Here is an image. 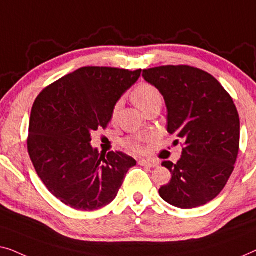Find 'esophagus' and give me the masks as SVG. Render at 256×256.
Returning <instances> with one entry per match:
<instances>
[{
	"instance_id": "1",
	"label": "esophagus",
	"mask_w": 256,
	"mask_h": 256,
	"mask_svg": "<svg viewBox=\"0 0 256 256\" xmlns=\"http://www.w3.org/2000/svg\"><path fill=\"white\" fill-rule=\"evenodd\" d=\"M139 164L144 166V167L156 168V167H158V164H158L156 161H154V160H140Z\"/></svg>"
}]
</instances>
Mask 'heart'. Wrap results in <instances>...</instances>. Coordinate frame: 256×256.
Segmentation results:
<instances>
[{"instance_id":"heart-1","label":"heart","mask_w":256,"mask_h":256,"mask_svg":"<svg viewBox=\"0 0 256 256\" xmlns=\"http://www.w3.org/2000/svg\"><path fill=\"white\" fill-rule=\"evenodd\" d=\"M132 98L134 100L136 106H138L144 112H146L150 108L154 106L156 104L162 103V96H161L160 92L154 86L150 84H140L139 86H136V89L132 92ZM120 108V102L117 103L114 108V111H112L114 118L117 116ZM125 145H126L130 150H136V152H139V150H142V148L139 139H128L125 142Z\"/></svg>"}]
</instances>
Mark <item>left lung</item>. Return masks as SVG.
<instances>
[{"mask_svg":"<svg viewBox=\"0 0 256 256\" xmlns=\"http://www.w3.org/2000/svg\"><path fill=\"white\" fill-rule=\"evenodd\" d=\"M142 78L164 96L168 133L184 142L178 164L162 162L172 180L159 189L161 198L180 208L208 203L224 189L239 153L232 97L212 75L190 66L144 70Z\"/></svg>","mask_w":256,"mask_h":256,"instance_id":"8db88e82","label":"left lung"}]
</instances>
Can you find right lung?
I'll use <instances>...</instances> for the list:
<instances>
[{
  "instance_id": "1",
  "label": "right lung",
  "mask_w": 256,
  "mask_h": 256,
  "mask_svg": "<svg viewBox=\"0 0 256 256\" xmlns=\"http://www.w3.org/2000/svg\"><path fill=\"white\" fill-rule=\"evenodd\" d=\"M140 74L142 70L82 67L36 98L28 150L42 183L64 204L81 211L106 206L136 164L122 152L100 153L90 142L92 132L106 128L116 103Z\"/></svg>"
}]
</instances>
